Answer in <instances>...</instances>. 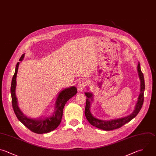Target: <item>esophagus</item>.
Returning a JSON list of instances; mask_svg holds the SVG:
<instances>
[{
    "instance_id": "obj_1",
    "label": "esophagus",
    "mask_w": 156,
    "mask_h": 156,
    "mask_svg": "<svg viewBox=\"0 0 156 156\" xmlns=\"http://www.w3.org/2000/svg\"><path fill=\"white\" fill-rule=\"evenodd\" d=\"M85 86H86V82L83 80H80L79 83H78V86H77L78 87V90L80 91H82L84 89V88L85 87Z\"/></svg>"
}]
</instances>
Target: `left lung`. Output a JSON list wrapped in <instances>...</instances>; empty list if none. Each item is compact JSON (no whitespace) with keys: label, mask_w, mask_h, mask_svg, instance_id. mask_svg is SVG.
Here are the masks:
<instances>
[{"label":"left lung","mask_w":156,"mask_h":156,"mask_svg":"<svg viewBox=\"0 0 156 156\" xmlns=\"http://www.w3.org/2000/svg\"><path fill=\"white\" fill-rule=\"evenodd\" d=\"M138 76L141 81V85H140V94L138 96V101L135 106V108L134 111L127 116L118 118L116 119L110 120V121H104L98 119L94 118L90 111V100L92 101L93 99V94L91 93H85V95L87 96V101H86V105L85 108V116L88 121V122L93 125L99 129L104 130H112L121 127L127 122L131 121L133 118H135L137 114L139 113L140 110H141L143 101H144V91L145 89V85H144V80L143 74L141 71L140 65L138 63L137 66Z\"/></svg>","instance_id":"left-lung-1"}]
</instances>
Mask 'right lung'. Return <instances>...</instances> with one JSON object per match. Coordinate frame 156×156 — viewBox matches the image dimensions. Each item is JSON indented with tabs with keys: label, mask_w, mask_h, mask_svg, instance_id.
<instances>
[{
	"label": "right lung",
	"mask_w": 156,
	"mask_h": 156,
	"mask_svg": "<svg viewBox=\"0 0 156 156\" xmlns=\"http://www.w3.org/2000/svg\"><path fill=\"white\" fill-rule=\"evenodd\" d=\"M24 54L20 58L22 61L24 58ZM20 62H18L15 68V72L13 76L11 85L12 102L13 108L18 119L29 130L36 133H44L50 132L55 129L60 124L63 116V110L65 105L67 101L73 96L76 94L77 88L75 87H71L62 91L57 98L55 104V111L53 115L44 119H33L26 116L21 111L18 105V100L16 97L15 89L16 86V76L19 67Z\"/></svg>",
	"instance_id": "add662e5"
}]
</instances>
